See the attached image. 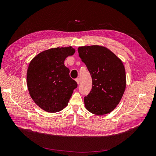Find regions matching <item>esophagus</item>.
I'll list each match as a JSON object with an SVG mask.
<instances>
[{
  "label": "esophagus",
  "mask_w": 156,
  "mask_h": 156,
  "mask_svg": "<svg viewBox=\"0 0 156 156\" xmlns=\"http://www.w3.org/2000/svg\"><path fill=\"white\" fill-rule=\"evenodd\" d=\"M75 81H76V82L78 84L80 83V79L79 78H77L76 79H75Z\"/></svg>",
  "instance_id": "obj_1"
}]
</instances>
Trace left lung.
I'll use <instances>...</instances> for the list:
<instances>
[{
  "label": "left lung",
  "instance_id": "1",
  "mask_svg": "<svg viewBox=\"0 0 156 156\" xmlns=\"http://www.w3.org/2000/svg\"><path fill=\"white\" fill-rule=\"evenodd\" d=\"M92 79V88L84 97L85 108L92 114L103 115L112 111L120 103L126 87L124 66L112 52L101 45L78 48Z\"/></svg>",
  "mask_w": 156,
  "mask_h": 156
}]
</instances>
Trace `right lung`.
I'll return each mask as SVG.
<instances>
[{"instance_id": "right-lung-1", "label": "right lung", "mask_w": 156, "mask_h": 156, "mask_svg": "<svg viewBox=\"0 0 156 156\" xmlns=\"http://www.w3.org/2000/svg\"><path fill=\"white\" fill-rule=\"evenodd\" d=\"M75 52L72 47L51 48L30 61L27 73L30 96L36 104L48 112H56L68 105L77 84L70 77L64 60Z\"/></svg>"}]
</instances>
